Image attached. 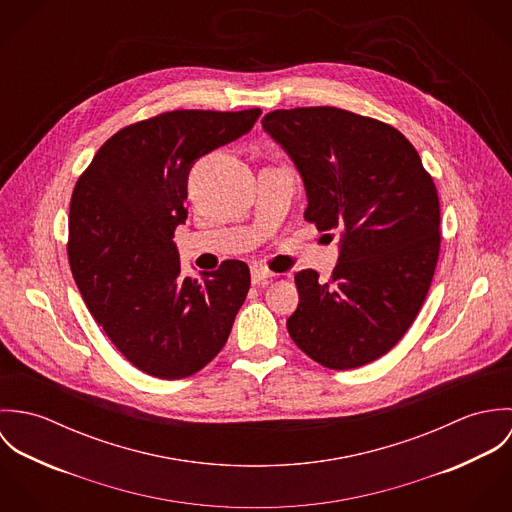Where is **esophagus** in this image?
Returning <instances> with one entry per match:
<instances>
[{
  "label": "esophagus",
  "instance_id": "obj_1",
  "mask_svg": "<svg viewBox=\"0 0 512 512\" xmlns=\"http://www.w3.org/2000/svg\"><path fill=\"white\" fill-rule=\"evenodd\" d=\"M274 278V274L272 272H268V270H264V268H252V284L254 286H260V284H266V282H270Z\"/></svg>",
  "mask_w": 512,
  "mask_h": 512
}]
</instances>
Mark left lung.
<instances>
[{"mask_svg": "<svg viewBox=\"0 0 512 512\" xmlns=\"http://www.w3.org/2000/svg\"><path fill=\"white\" fill-rule=\"evenodd\" d=\"M262 128L303 179L305 220L321 232L341 230L329 282L315 270L295 274L290 337L333 370L372 363L404 337L432 286L439 256L434 179L396 128L349 110H274Z\"/></svg>", "mask_w": 512, "mask_h": 512, "instance_id": "8db88e82", "label": "left lung"}]
</instances>
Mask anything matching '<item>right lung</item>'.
I'll return each instance as SVG.
<instances>
[{
    "instance_id": "1",
    "label": "right lung",
    "mask_w": 512,
    "mask_h": 512,
    "mask_svg": "<svg viewBox=\"0 0 512 512\" xmlns=\"http://www.w3.org/2000/svg\"><path fill=\"white\" fill-rule=\"evenodd\" d=\"M260 114L173 110L136 122L96 151L74 185V282L108 339L146 374L177 380L209 365L250 290L240 260L183 278L171 238L187 219L193 163L250 132Z\"/></svg>"
}]
</instances>
